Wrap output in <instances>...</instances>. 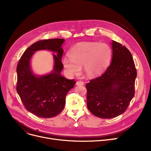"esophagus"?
Returning a JSON list of instances; mask_svg holds the SVG:
<instances>
[{"mask_svg":"<svg viewBox=\"0 0 151 151\" xmlns=\"http://www.w3.org/2000/svg\"><path fill=\"white\" fill-rule=\"evenodd\" d=\"M84 82L83 81H81V80H80V81H78L77 82H76V84L77 85H84Z\"/></svg>","mask_w":151,"mask_h":151,"instance_id":"obj_1","label":"esophagus"}]
</instances>
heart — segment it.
<instances>
[{"mask_svg":"<svg viewBox=\"0 0 151 151\" xmlns=\"http://www.w3.org/2000/svg\"><path fill=\"white\" fill-rule=\"evenodd\" d=\"M111 55V50L106 43L84 42L74 46L69 51L68 57L63 58L62 62L71 75L80 74L84 67L87 75L95 76L105 70Z\"/></svg>","mask_w":151,"mask_h":151,"instance_id":"obj_1","label":"heart"}]
</instances>
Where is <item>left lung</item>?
Instances as JSON below:
<instances>
[{
    "label": "left lung",
    "instance_id": "8db88e82",
    "mask_svg": "<svg viewBox=\"0 0 151 151\" xmlns=\"http://www.w3.org/2000/svg\"><path fill=\"white\" fill-rule=\"evenodd\" d=\"M111 64L101 76L87 83V106L94 116L114 118L124 113L134 96L137 75L129 50L113 41Z\"/></svg>",
    "mask_w": 151,
    "mask_h": 151
}]
</instances>
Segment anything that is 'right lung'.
<instances>
[{"mask_svg":"<svg viewBox=\"0 0 151 151\" xmlns=\"http://www.w3.org/2000/svg\"><path fill=\"white\" fill-rule=\"evenodd\" d=\"M65 40H42L32 45L24 51L18 62L17 90L25 108L42 118H50L59 114L65 104L68 92L74 87L75 80H67L60 74L63 68L61 59ZM40 49L56 52L55 67L50 74L37 77L31 72L29 59L34 52Z\"/></svg>","mask_w":151,"mask_h":151,"instance_id":"1","label":"right lung"}]
</instances>
